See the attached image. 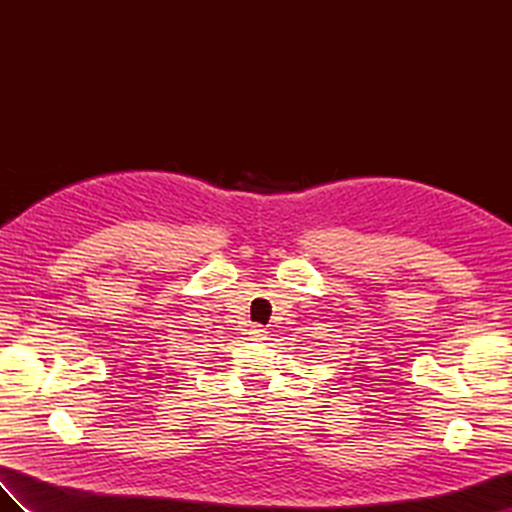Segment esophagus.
Wrapping results in <instances>:
<instances>
[{
    "label": "esophagus",
    "mask_w": 512,
    "mask_h": 512,
    "mask_svg": "<svg viewBox=\"0 0 512 512\" xmlns=\"http://www.w3.org/2000/svg\"><path fill=\"white\" fill-rule=\"evenodd\" d=\"M250 335H252V339H256V342H265V339H267V331L262 329L260 324H254L252 331H250Z\"/></svg>",
    "instance_id": "1"
}]
</instances>
